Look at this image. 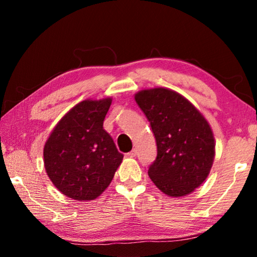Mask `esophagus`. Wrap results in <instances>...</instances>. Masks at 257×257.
Wrapping results in <instances>:
<instances>
[{
	"label": "esophagus",
	"instance_id": "esophagus-1",
	"mask_svg": "<svg viewBox=\"0 0 257 257\" xmlns=\"http://www.w3.org/2000/svg\"><path fill=\"white\" fill-rule=\"evenodd\" d=\"M127 156H129V158H134V156H136V150H132L129 152V153H127Z\"/></svg>",
	"mask_w": 257,
	"mask_h": 257
}]
</instances>
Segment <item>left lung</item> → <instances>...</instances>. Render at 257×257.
<instances>
[{
	"instance_id": "8db88e82",
	"label": "left lung",
	"mask_w": 257,
	"mask_h": 257,
	"mask_svg": "<svg viewBox=\"0 0 257 257\" xmlns=\"http://www.w3.org/2000/svg\"><path fill=\"white\" fill-rule=\"evenodd\" d=\"M135 99L151 124L158 155L149 167L151 180L169 196L190 194L210 173L214 137L193 104L167 88L145 89Z\"/></svg>"
}]
</instances>
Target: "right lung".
Returning a JSON list of instances; mask_svg holds the SVG:
<instances>
[{
    "instance_id": "1",
    "label": "right lung",
    "mask_w": 257,
    "mask_h": 257,
    "mask_svg": "<svg viewBox=\"0 0 257 257\" xmlns=\"http://www.w3.org/2000/svg\"><path fill=\"white\" fill-rule=\"evenodd\" d=\"M111 98L86 99L73 106L44 146V165L61 193L77 201L98 197L110 185L123 155L103 129Z\"/></svg>"
}]
</instances>
